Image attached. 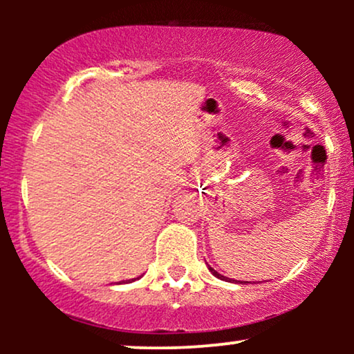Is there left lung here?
Masks as SVG:
<instances>
[{"mask_svg": "<svg viewBox=\"0 0 354 354\" xmlns=\"http://www.w3.org/2000/svg\"><path fill=\"white\" fill-rule=\"evenodd\" d=\"M209 271H211V273H213L214 276H218V278L225 279V276H221V274H219V273H218V271H214V270H213V268H209ZM226 279H228V278H226Z\"/></svg>", "mask_w": 354, "mask_h": 354, "instance_id": "8db88e82", "label": "left lung"}]
</instances>
